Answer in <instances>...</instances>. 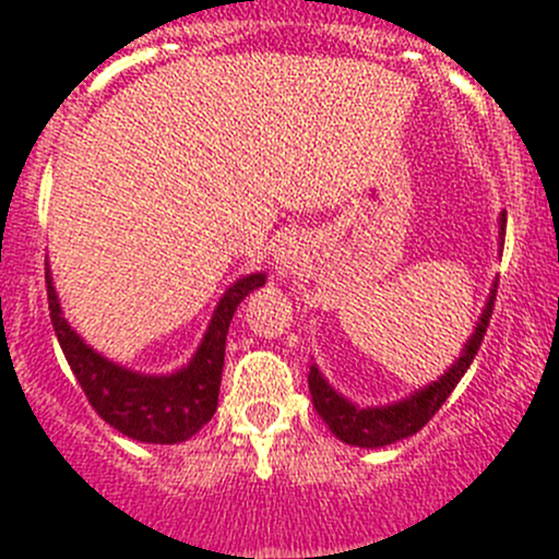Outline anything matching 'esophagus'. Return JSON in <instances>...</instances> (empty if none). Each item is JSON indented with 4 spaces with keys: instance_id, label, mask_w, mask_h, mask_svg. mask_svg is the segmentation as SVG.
<instances>
[{
    "instance_id": "obj_1",
    "label": "esophagus",
    "mask_w": 559,
    "mask_h": 559,
    "mask_svg": "<svg viewBox=\"0 0 559 559\" xmlns=\"http://www.w3.org/2000/svg\"><path fill=\"white\" fill-rule=\"evenodd\" d=\"M274 263H277L280 277H287V274H296L298 266H301V250L293 239H282L280 247L274 250Z\"/></svg>"
}]
</instances>
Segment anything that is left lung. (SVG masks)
<instances>
[{
    "label": "left lung",
    "instance_id": "8db88e82",
    "mask_svg": "<svg viewBox=\"0 0 559 559\" xmlns=\"http://www.w3.org/2000/svg\"><path fill=\"white\" fill-rule=\"evenodd\" d=\"M503 237H506V212L500 215V239ZM495 293H498V285H492L485 312H481L479 322H476V331L471 333L463 355L454 360L450 371H447L439 382L417 390V393L408 395L404 401H399V404L358 408L355 404H349L347 399H342V395H338L336 390L322 379L318 366L314 364L309 366V393H312V404L318 408L320 417L325 419L331 433L336 436V439H342L344 444L364 447V450H377V447L395 444V441L408 439V436H414L417 430H423L425 425H428V419L439 412L441 404L450 399V393L457 388V382L463 379V373L468 371V366L474 364L476 353H479L481 347V338H485L487 333V325H490Z\"/></svg>",
    "mask_w": 559,
    "mask_h": 559
}]
</instances>
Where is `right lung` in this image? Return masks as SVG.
Listing matches in <instances>:
<instances>
[{"instance_id": "obj_1", "label": "right lung", "mask_w": 559, "mask_h": 559, "mask_svg": "<svg viewBox=\"0 0 559 559\" xmlns=\"http://www.w3.org/2000/svg\"><path fill=\"white\" fill-rule=\"evenodd\" d=\"M45 282H48V309L53 331L59 336L61 349H64L69 368H72L74 379L80 382L94 412L115 430L134 441L180 444V441L199 433L215 414L228 325H231L241 298L261 287L266 282V274H250V277H241L228 287L226 296L217 304L215 314H212L210 328H206L191 364L175 373H166V377L129 371V368L115 366L112 360L102 358L69 328L64 314H61L50 272H45Z\"/></svg>"}]
</instances>
